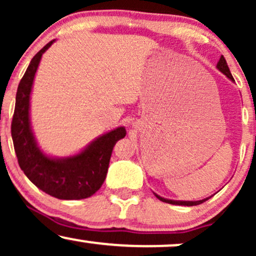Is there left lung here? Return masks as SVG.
<instances>
[{"mask_svg":"<svg viewBox=\"0 0 256 256\" xmlns=\"http://www.w3.org/2000/svg\"><path fill=\"white\" fill-rule=\"evenodd\" d=\"M216 68H218L219 71L222 72V73H224V74H225L226 77H228V79H231L232 82H234V77H232L230 70H228V64H226L225 58L222 56H222H220V60L218 61V64H216ZM155 196H156V198H158V200H160V201L166 202V204H178V206H198V204H204V201H207V200L210 198H204V200H200V201H173V200H167V198H161V196L156 195V194H155Z\"/></svg>","mask_w":256,"mask_h":256,"instance_id":"8db88e82","label":"left lung"}]
</instances>
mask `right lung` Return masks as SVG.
I'll return each instance as SVG.
<instances>
[{
    "instance_id": "right-lung-1",
    "label": "right lung",
    "mask_w": 256,
    "mask_h": 256,
    "mask_svg": "<svg viewBox=\"0 0 256 256\" xmlns=\"http://www.w3.org/2000/svg\"><path fill=\"white\" fill-rule=\"evenodd\" d=\"M52 42L34 55L18 86L12 120L14 150L20 168L42 192L60 200L86 198L104 184L113 146L125 137L126 130L122 126L108 132L70 158H49L40 152L30 126V94L40 58Z\"/></svg>"
}]
</instances>
